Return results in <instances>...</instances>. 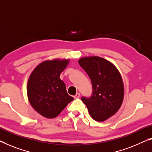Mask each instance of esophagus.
<instances>
[{
	"label": "esophagus",
	"instance_id": "obj_1",
	"mask_svg": "<svg viewBox=\"0 0 152 152\" xmlns=\"http://www.w3.org/2000/svg\"><path fill=\"white\" fill-rule=\"evenodd\" d=\"M79 98H80V94H79V93H77V94L75 95V96H74V99H78Z\"/></svg>",
	"mask_w": 152,
	"mask_h": 152
}]
</instances>
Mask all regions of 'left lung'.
I'll return each instance as SVG.
<instances>
[{
  "label": "left lung",
  "mask_w": 152,
  "mask_h": 152,
  "mask_svg": "<svg viewBox=\"0 0 152 152\" xmlns=\"http://www.w3.org/2000/svg\"><path fill=\"white\" fill-rule=\"evenodd\" d=\"M78 63L89 76L93 87L91 96L81 99L93 119L105 121L118 111L123 102L121 74L111 62L99 56L81 57Z\"/></svg>",
  "instance_id": "obj_1"
}]
</instances>
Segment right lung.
I'll list each match as a JSON object with an SVG mask.
<instances>
[{
    "label": "right lung",
    "instance_id": "1",
    "mask_svg": "<svg viewBox=\"0 0 152 152\" xmlns=\"http://www.w3.org/2000/svg\"><path fill=\"white\" fill-rule=\"evenodd\" d=\"M69 59L45 61L34 69L27 84V96L32 107L41 115L53 119L57 117L74 98L67 94L60 74Z\"/></svg>",
    "mask_w": 152,
    "mask_h": 152
}]
</instances>
